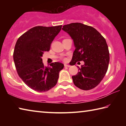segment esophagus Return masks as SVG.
<instances>
[{
  "mask_svg": "<svg viewBox=\"0 0 126 126\" xmlns=\"http://www.w3.org/2000/svg\"><path fill=\"white\" fill-rule=\"evenodd\" d=\"M64 67H71V65H68V64H64Z\"/></svg>",
  "mask_w": 126,
  "mask_h": 126,
  "instance_id": "esophagus-1",
  "label": "esophagus"
}]
</instances>
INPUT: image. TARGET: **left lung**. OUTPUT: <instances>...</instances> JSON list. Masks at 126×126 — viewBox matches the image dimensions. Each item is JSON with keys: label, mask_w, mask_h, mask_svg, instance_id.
Segmentation results:
<instances>
[{"label": "left lung", "mask_w": 126, "mask_h": 126, "mask_svg": "<svg viewBox=\"0 0 126 126\" xmlns=\"http://www.w3.org/2000/svg\"><path fill=\"white\" fill-rule=\"evenodd\" d=\"M62 30L73 40L75 50L72 65L83 61L78 73L72 76L74 85L83 90H90L103 79L107 71L110 53L104 37L94 28L80 23L63 26Z\"/></svg>", "instance_id": "obj_1"}]
</instances>
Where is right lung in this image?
<instances>
[{
    "label": "right lung",
    "instance_id": "add662e5",
    "mask_svg": "<svg viewBox=\"0 0 126 126\" xmlns=\"http://www.w3.org/2000/svg\"><path fill=\"white\" fill-rule=\"evenodd\" d=\"M62 25L37 26L23 34L15 46L13 59L19 77L31 89L39 92L48 91L56 85L59 73L64 68L59 62L44 67L42 57L48 52Z\"/></svg>",
    "mask_w": 126,
    "mask_h": 126
}]
</instances>
